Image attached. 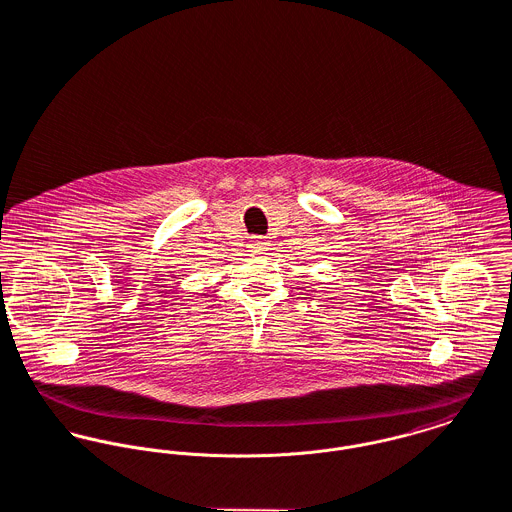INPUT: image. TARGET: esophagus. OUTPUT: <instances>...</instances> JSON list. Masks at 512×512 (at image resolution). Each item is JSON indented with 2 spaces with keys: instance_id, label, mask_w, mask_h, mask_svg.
Masks as SVG:
<instances>
[{
  "instance_id": "esophagus-1",
  "label": "esophagus",
  "mask_w": 512,
  "mask_h": 512,
  "mask_svg": "<svg viewBox=\"0 0 512 512\" xmlns=\"http://www.w3.org/2000/svg\"><path fill=\"white\" fill-rule=\"evenodd\" d=\"M249 247H251L253 253H265L269 249V243L265 239H261V237H255Z\"/></svg>"
}]
</instances>
